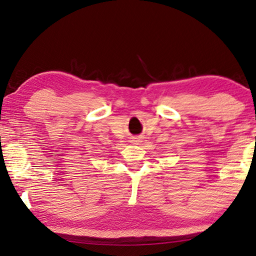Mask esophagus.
<instances>
[{
  "label": "esophagus",
  "instance_id": "obj_1",
  "mask_svg": "<svg viewBox=\"0 0 256 256\" xmlns=\"http://www.w3.org/2000/svg\"><path fill=\"white\" fill-rule=\"evenodd\" d=\"M140 142H142V136H134L131 138V144H140Z\"/></svg>",
  "mask_w": 256,
  "mask_h": 256
}]
</instances>
